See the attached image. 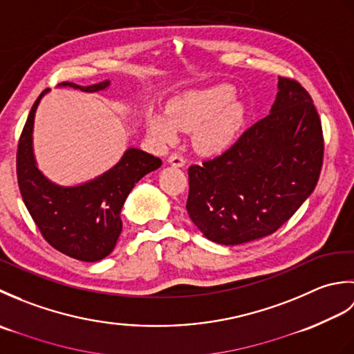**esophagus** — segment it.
I'll use <instances>...</instances> for the list:
<instances>
[{
  "label": "esophagus",
  "mask_w": 354,
  "mask_h": 354,
  "mask_svg": "<svg viewBox=\"0 0 354 354\" xmlns=\"http://www.w3.org/2000/svg\"><path fill=\"white\" fill-rule=\"evenodd\" d=\"M169 164H171V165H175V167H184L185 165V160L184 158L181 156V155H176V153H171L170 156H169Z\"/></svg>",
  "instance_id": "1"
}]
</instances>
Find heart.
I'll return each mask as SVG.
<instances>
[{
	"label": "heart",
	"instance_id": "b5f03b06",
	"mask_svg": "<svg viewBox=\"0 0 354 354\" xmlns=\"http://www.w3.org/2000/svg\"><path fill=\"white\" fill-rule=\"evenodd\" d=\"M234 89L216 85L171 99L167 112H150L149 133L162 146L175 145L179 131H194V146L205 155L223 152L243 122V106L232 100Z\"/></svg>",
	"mask_w": 354,
	"mask_h": 354
}]
</instances>
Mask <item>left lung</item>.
<instances>
[{
  "label": "left lung",
  "instance_id": "8db88e82",
  "mask_svg": "<svg viewBox=\"0 0 354 354\" xmlns=\"http://www.w3.org/2000/svg\"><path fill=\"white\" fill-rule=\"evenodd\" d=\"M324 137L310 94L278 77L270 112L228 150L189 167L190 219L208 240L242 245L272 234L317 187Z\"/></svg>",
  "mask_w": 354,
  "mask_h": 354
}]
</instances>
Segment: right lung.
I'll use <instances>...</instances> for the list:
<instances>
[{
	"mask_svg": "<svg viewBox=\"0 0 354 354\" xmlns=\"http://www.w3.org/2000/svg\"><path fill=\"white\" fill-rule=\"evenodd\" d=\"M85 93L109 86V80L91 86L64 82ZM37 97L21 132L17 152V176L22 201L47 242L68 257L80 261H99L115 248L122 232V208L127 194L147 173L161 167V160L140 149H127L114 167L95 179L76 187L48 181L36 167L32 132Z\"/></svg>",
	"mask_w": 354,
	"mask_h": 354,
	"instance_id": "add662e5",
	"label": "right lung"
}]
</instances>
